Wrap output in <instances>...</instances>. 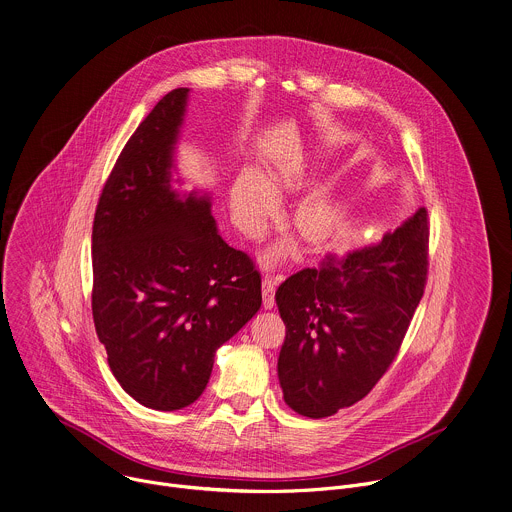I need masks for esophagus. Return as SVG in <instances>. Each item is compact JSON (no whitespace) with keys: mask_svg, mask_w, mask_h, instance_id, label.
Masks as SVG:
<instances>
[{"mask_svg":"<svg viewBox=\"0 0 512 512\" xmlns=\"http://www.w3.org/2000/svg\"><path fill=\"white\" fill-rule=\"evenodd\" d=\"M275 287H277V281L273 277L263 279V306L267 310L275 306Z\"/></svg>","mask_w":512,"mask_h":512,"instance_id":"1","label":"esophagus"}]
</instances>
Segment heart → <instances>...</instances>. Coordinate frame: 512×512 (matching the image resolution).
<instances>
[{"mask_svg":"<svg viewBox=\"0 0 512 512\" xmlns=\"http://www.w3.org/2000/svg\"><path fill=\"white\" fill-rule=\"evenodd\" d=\"M231 206L237 216L239 227L251 235L257 237L263 233L269 218L277 210V198L271 188V184L265 180V176L259 170L247 168L243 170L231 190ZM330 223V210L322 200H308L304 202L296 212V225L298 229L310 237L320 239ZM287 247L279 245L275 253L267 255V261H271L275 255H285Z\"/></svg>","mask_w":512,"mask_h":512,"instance_id":"heart-1","label":"heart"}]
</instances>
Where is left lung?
Segmentation results:
<instances>
[{"label":"left lung","instance_id":"left-lung-1","mask_svg":"<svg viewBox=\"0 0 512 512\" xmlns=\"http://www.w3.org/2000/svg\"><path fill=\"white\" fill-rule=\"evenodd\" d=\"M429 218L379 245L289 275L275 291L285 324L277 375L285 403L312 419L367 397L393 364L427 281Z\"/></svg>","mask_w":512,"mask_h":512}]
</instances>
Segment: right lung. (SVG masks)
Here are the masks:
<instances>
[{
    "label": "right lung",
    "mask_w": 512,
    "mask_h": 512,
    "mask_svg": "<svg viewBox=\"0 0 512 512\" xmlns=\"http://www.w3.org/2000/svg\"><path fill=\"white\" fill-rule=\"evenodd\" d=\"M186 97L170 91L139 123L93 221L95 330L123 391L156 411L194 403L216 348L261 308V273L218 235L210 200L170 188Z\"/></svg>",
    "instance_id": "right-lung-1"
}]
</instances>
